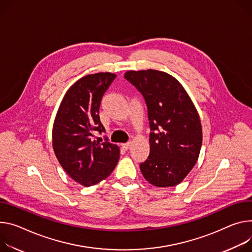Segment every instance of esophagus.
Masks as SVG:
<instances>
[{"label":"esophagus","instance_id":"1","mask_svg":"<svg viewBox=\"0 0 252 252\" xmlns=\"http://www.w3.org/2000/svg\"><path fill=\"white\" fill-rule=\"evenodd\" d=\"M122 147H123V149H124L125 151H127V150L129 149V147H130V143H126V144H124Z\"/></svg>","mask_w":252,"mask_h":252}]
</instances>
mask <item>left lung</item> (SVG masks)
Instances as JSON below:
<instances>
[{"instance_id": "1", "label": "left lung", "mask_w": 252, "mask_h": 252, "mask_svg": "<svg viewBox=\"0 0 252 252\" xmlns=\"http://www.w3.org/2000/svg\"><path fill=\"white\" fill-rule=\"evenodd\" d=\"M125 78L138 89L148 107L150 155L140 168L157 187H173L195 166L201 146L199 114L182 84L153 69L126 71Z\"/></svg>"}]
</instances>
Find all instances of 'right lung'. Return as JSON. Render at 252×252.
<instances>
[{"label": "right lung", "instance_id": "right-lung-1", "mask_svg": "<svg viewBox=\"0 0 252 252\" xmlns=\"http://www.w3.org/2000/svg\"><path fill=\"white\" fill-rule=\"evenodd\" d=\"M116 74L99 72L77 80L65 94L52 130L56 158L75 182L89 187L106 179L116 168L120 148L95 141L96 132L105 128L99 120L101 98Z\"/></svg>", "mask_w": 252, "mask_h": 252}]
</instances>
